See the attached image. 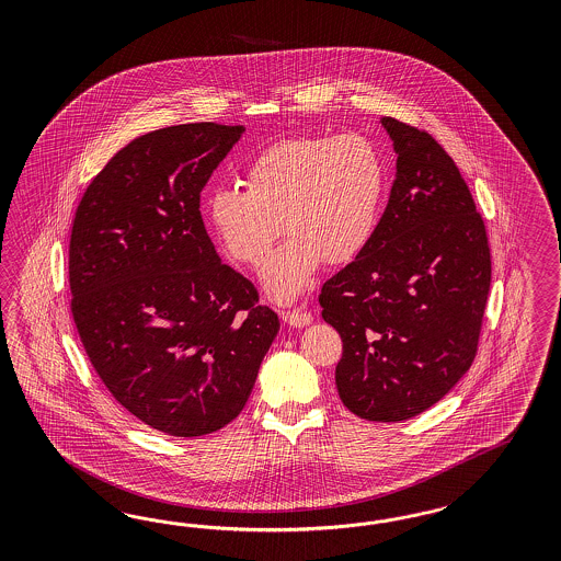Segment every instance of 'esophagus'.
Segmentation results:
<instances>
[{"label": "esophagus", "mask_w": 561, "mask_h": 561, "mask_svg": "<svg viewBox=\"0 0 561 561\" xmlns=\"http://www.w3.org/2000/svg\"><path fill=\"white\" fill-rule=\"evenodd\" d=\"M282 319L291 327H306L312 323V314L305 308H291V310H282Z\"/></svg>", "instance_id": "1"}]
</instances>
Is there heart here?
Segmentation results:
<instances>
[{
	"label": "heart",
	"instance_id": "b5f03b06",
	"mask_svg": "<svg viewBox=\"0 0 561 561\" xmlns=\"http://www.w3.org/2000/svg\"><path fill=\"white\" fill-rule=\"evenodd\" d=\"M244 187L214 188L207 221L228 256L256 267L284 220L291 237L267 261L263 284L273 298L291 300L323 261L343 265L368 247L387 176L373 139L350 131L275 141L247 164Z\"/></svg>",
	"mask_w": 561,
	"mask_h": 561
}]
</instances>
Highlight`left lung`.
<instances>
[{
	"label": "left lung",
	"mask_w": 561,
	"mask_h": 561,
	"mask_svg": "<svg viewBox=\"0 0 561 561\" xmlns=\"http://www.w3.org/2000/svg\"><path fill=\"white\" fill-rule=\"evenodd\" d=\"M397 179L368 247L319 294L343 354L335 385L362 420L403 422L438 403L477 356L492 284L481 214L424 129L382 117Z\"/></svg>",
	"instance_id": "1"
}]
</instances>
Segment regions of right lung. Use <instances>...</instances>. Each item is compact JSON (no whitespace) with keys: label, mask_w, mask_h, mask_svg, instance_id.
<instances>
[{"label":"right lung","mask_w":561,"mask_h":561,"mask_svg":"<svg viewBox=\"0 0 561 561\" xmlns=\"http://www.w3.org/2000/svg\"><path fill=\"white\" fill-rule=\"evenodd\" d=\"M242 125L185 123L121 148L92 179L69 238L71 317L117 403L179 438L230 424L279 319L220 263L202 188Z\"/></svg>","instance_id":"right-lung-1"}]
</instances>
